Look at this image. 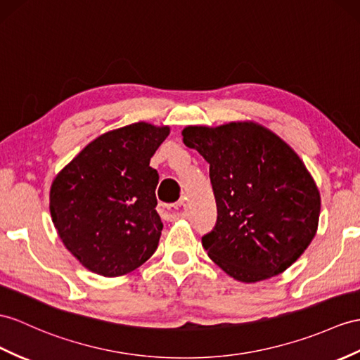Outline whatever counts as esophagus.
Instances as JSON below:
<instances>
[{
  "mask_svg": "<svg viewBox=\"0 0 360 360\" xmlns=\"http://www.w3.org/2000/svg\"><path fill=\"white\" fill-rule=\"evenodd\" d=\"M186 203L188 198L181 197L177 203L174 205H159V212L162 214L163 218L166 220H179V218H185L186 217Z\"/></svg>",
  "mask_w": 360,
  "mask_h": 360,
  "instance_id": "1",
  "label": "esophagus"
}]
</instances>
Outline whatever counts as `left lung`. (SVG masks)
<instances>
[{
    "label": "left lung",
    "mask_w": 360,
    "mask_h": 360,
    "mask_svg": "<svg viewBox=\"0 0 360 360\" xmlns=\"http://www.w3.org/2000/svg\"><path fill=\"white\" fill-rule=\"evenodd\" d=\"M183 142L209 163L217 224L201 238L209 258L241 283L283 274L318 231L321 194L281 137L257 122L191 125Z\"/></svg>",
    "instance_id": "obj_1"
}]
</instances>
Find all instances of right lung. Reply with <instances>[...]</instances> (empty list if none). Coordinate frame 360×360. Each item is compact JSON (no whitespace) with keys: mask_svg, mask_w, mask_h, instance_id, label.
<instances>
[{"mask_svg":"<svg viewBox=\"0 0 360 360\" xmlns=\"http://www.w3.org/2000/svg\"><path fill=\"white\" fill-rule=\"evenodd\" d=\"M168 136L169 127L146 122L112 129L58 172L50 188L51 221L85 269L108 278L127 275L159 246V174L150 160Z\"/></svg>","mask_w":360,"mask_h":360,"instance_id":"right-lung-1","label":"right lung"}]
</instances>
